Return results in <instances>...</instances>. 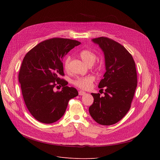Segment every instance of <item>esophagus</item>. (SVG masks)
Wrapping results in <instances>:
<instances>
[{
  "instance_id": "1",
  "label": "esophagus",
  "mask_w": 160,
  "mask_h": 160,
  "mask_svg": "<svg viewBox=\"0 0 160 160\" xmlns=\"http://www.w3.org/2000/svg\"><path fill=\"white\" fill-rule=\"evenodd\" d=\"M78 94H79V95L82 96V95H85L86 94V92H84L83 91H78Z\"/></svg>"
}]
</instances>
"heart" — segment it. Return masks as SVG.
Segmentation results:
<instances>
[{"mask_svg":"<svg viewBox=\"0 0 160 160\" xmlns=\"http://www.w3.org/2000/svg\"><path fill=\"white\" fill-rule=\"evenodd\" d=\"M80 56L82 60L84 62L88 65H93L97 59L96 54L89 50H83L80 53ZM71 57L67 56L64 61V68L65 70H68L69 68V63ZM94 76L88 75L86 77H81L76 78L73 83L76 86L82 89H88L91 88L92 84L95 81Z\"/></svg>","mask_w":160,"mask_h":160,"instance_id":"b5f03b06","label":"heart"}]
</instances>
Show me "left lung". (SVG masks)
I'll use <instances>...</instances> for the list:
<instances>
[{"mask_svg":"<svg viewBox=\"0 0 160 160\" xmlns=\"http://www.w3.org/2000/svg\"><path fill=\"white\" fill-rule=\"evenodd\" d=\"M104 55L106 72L98 87L105 88L104 97L91 93L94 102L89 108L97 123L112 125L121 120L129 111L138 84L136 63L122 45L105 37L92 39Z\"/></svg>","mask_w":160,"mask_h":160,"instance_id":"left-lung-1","label":"left lung"}]
</instances>
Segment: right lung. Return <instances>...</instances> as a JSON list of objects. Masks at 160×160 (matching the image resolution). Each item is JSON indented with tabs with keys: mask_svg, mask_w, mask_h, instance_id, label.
<instances>
[{
	"mask_svg": "<svg viewBox=\"0 0 160 160\" xmlns=\"http://www.w3.org/2000/svg\"><path fill=\"white\" fill-rule=\"evenodd\" d=\"M78 41L52 38L45 40L31 49L25 55L19 73L22 97L28 111L38 121L50 124L64 115L71 98L78 96L74 88L68 87L63 76V58ZM58 85L60 92L53 88Z\"/></svg>",
	"mask_w": 160,
	"mask_h": 160,
	"instance_id": "add662e5",
	"label": "right lung"
}]
</instances>
